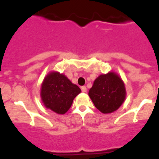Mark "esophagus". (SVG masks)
I'll list each match as a JSON object with an SVG mask.
<instances>
[{"label":"esophagus","mask_w":159,"mask_h":159,"mask_svg":"<svg viewBox=\"0 0 159 159\" xmlns=\"http://www.w3.org/2000/svg\"><path fill=\"white\" fill-rule=\"evenodd\" d=\"M81 89H82V92H83V93H86L87 92V87L85 86H82L81 87Z\"/></svg>","instance_id":"esophagus-1"}]
</instances>
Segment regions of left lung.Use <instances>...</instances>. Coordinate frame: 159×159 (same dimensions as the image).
<instances>
[{
  "label": "left lung",
  "instance_id": "obj_1",
  "mask_svg": "<svg viewBox=\"0 0 159 159\" xmlns=\"http://www.w3.org/2000/svg\"><path fill=\"white\" fill-rule=\"evenodd\" d=\"M88 95L97 109L107 114L116 111L121 106L125 99L126 91L120 77L110 72L97 78Z\"/></svg>",
  "mask_w": 159,
  "mask_h": 159
}]
</instances>
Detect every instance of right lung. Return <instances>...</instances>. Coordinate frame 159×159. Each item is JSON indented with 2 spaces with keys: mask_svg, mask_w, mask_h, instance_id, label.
Instances as JSON below:
<instances>
[{
  "mask_svg": "<svg viewBox=\"0 0 159 159\" xmlns=\"http://www.w3.org/2000/svg\"><path fill=\"white\" fill-rule=\"evenodd\" d=\"M81 93L77 85L63 74L52 72L43 80L41 98L44 106L57 114L66 113L72 106L73 100Z\"/></svg>",
  "mask_w": 159,
  "mask_h": 159,
  "instance_id": "1",
  "label": "right lung"
}]
</instances>
